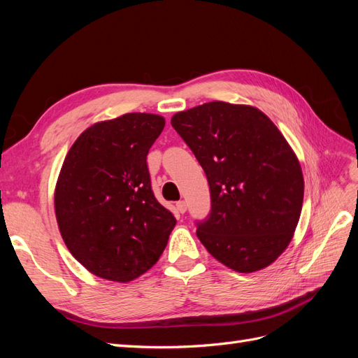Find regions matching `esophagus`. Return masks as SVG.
<instances>
[{
  "instance_id": "1",
  "label": "esophagus",
  "mask_w": 358,
  "mask_h": 358,
  "mask_svg": "<svg viewBox=\"0 0 358 358\" xmlns=\"http://www.w3.org/2000/svg\"><path fill=\"white\" fill-rule=\"evenodd\" d=\"M176 209H178L179 213H185V212H187V203L183 201V200L178 201V203H176Z\"/></svg>"
}]
</instances>
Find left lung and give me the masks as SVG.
Wrapping results in <instances>:
<instances>
[{
  "label": "left lung",
  "instance_id": "obj_1",
  "mask_svg": "<svg viewBox=\"0 0 358 358\" xmlns=\"http://www.w3.org/2000/svg\"><path fill=\"white\" fill-rule=\"evenodd\" d=\"M171 127L209 182L210 212L196 222L200 242L236 272L273 263L303 203L300 164L276 125L255 107L212 101L176 113Z\"/></svg>",
  "mask_w": 358,
  "mask_h": 358
}]
</instances>
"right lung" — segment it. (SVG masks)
<instances>
[{
	"instance_id": "obj_1",
	"label": "right lung",
	"mask_w": 358,
	"mask_h": 358,
	"mask_svg": "<svg viewBox=\"0 0 358 358\" xmlns=\"http://www.w3.org/2000/svg\"><path fill=\"white\" fill-rule=\"evenodd\" d=\"M164 125L152 113L94 124L64 159L58 227L69 251L95 276L129 282L164 251L176 218L155 199L146 162Z\"/></svg>"
}]
</instances>
